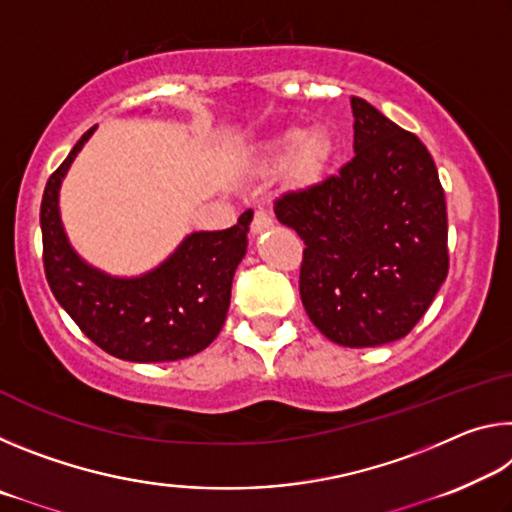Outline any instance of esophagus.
<instances>
[{"label": "esophagus", "mask_w": 512, "mask_h": 512, "mask_svg": "<svg viewBox=\"0 0 512 512\" xmlns=\"http://www.w3.org/2000/svg\"><path fill=\"white\" fill-rule=\"evenodd\" d=\"M271 225H273V219L266 210H255L253 212V223H250V230H253V235H259V232L268 230Z\"/></svg>", "instance_id": "obj_1"}]
</instances>
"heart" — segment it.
Returning a JSON list of instances; mask_svg holds the SVG:
<instances>
[{
    "instance_id": "1",
    "label": "heart",
    "mask_w": 512,
    "mask_h": 512,
    "mask_svg": "<svg viewBox=\"0 0 512 512\" xmlns=\"http://www.w3.org/2000/svg\"><path fill=\"white\" fill-rule=\"evenodd\" d=\"M277 153L282 158L293 155V173L300 183H314L327 167L329 158H332V140L325 131H314L305 135L302 131H291L277 142Z\"/></svg>"
}]
</instances>
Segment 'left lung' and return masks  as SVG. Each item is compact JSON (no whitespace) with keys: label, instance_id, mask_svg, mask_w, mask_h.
<instances>
[{"label":"left lung","instance_id":"obj_1","mask_svg":"<svg viewBox=\"0 0 512 512\" xmlns=\"http://www.w3.org/2000/svg\"><path fill=\"white\" fill-rule=\"evenodd\" d=\"M354 158L336 176L277 198V221L305 241L300 298L329 341L402 339L449 271L445 192L431 153L352 97Z\"/></svg>","mask_w":512,"mask_h":512}]
</instances>
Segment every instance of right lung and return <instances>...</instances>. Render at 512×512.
<instances>
[{"label": "right lung", "instance_id": "obj_1", "mask_svg": "<svg viewBox=\"0 0 512 512\" xmlns=\"http://www.w3.org/2000/svg\"><path fill=\"white\" fill-rule=\"evenodd\" d=\"M92 126L42 194V262L49 289L81 332L124 361H178L205 350L225 323L232 277L248 246L253 216L216 232H192L167 262L140 277H112L76 255L58 210L69 164L94 133Z\"/></svg>", "mask_w": 512, "mask_h": 512}]
</instances>
